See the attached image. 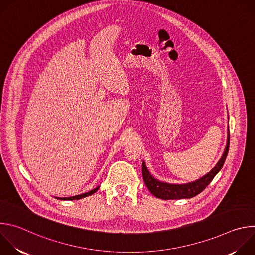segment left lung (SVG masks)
<instances>
[{
	"label": "left lung",
	"instance_id": "8db88e82",
	"mask_svg": "<svg viewBox=\"0 0 255 255\" xmlns=\"http://www.w3.org/2000/svg\"><path fill=\"white\" fill-rule=\"evenodd\" d=\"M229 144H230V133L228 128V136H227V144L224 150V153L220 160L217 162L215 167L211 169L207 174L202 176L201 178L192 181V183L183 184V185H175V184H167L163 181H159L158 179L154 178L151 173L148 171L145 162H142V175L144 183L150 191V193L159 199L162 200H178V199H188L193 198L203 192L206 187L211 183L212 179L215 175L220 171L222 168L225 159L228 154L229 150Z\"/></svg>",
	"mask_w": 255,
	"mask_h": 255
}]
</instances>
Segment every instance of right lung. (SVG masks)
Wrapping results in <instances>:
<instances>
[{"label": "right lung", "mask_w": 255, "mask_h": 255, "mask_svg": "<svg viewBox=\"0 0 255 255\" xmlns=\"http://www.w3.org/2000/svg\"><path fill=\"white\" fill-rule=\"evenodd\" d=\"M99 188H100V187H97V188H95L94 190H92V191H90V192H88V193H84V194H82V195H78V196H74V197H68V198H57V199H59V200H80V199H82V198H85V197H88V196L93 195L94 193H96V192L99 190Z\"/></svg>", "instance_id": "obj_1"}]
</instances>
